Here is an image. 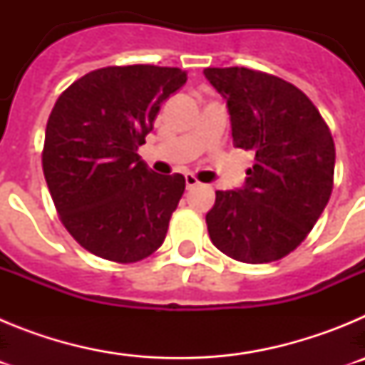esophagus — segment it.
I'll return each mask as SVG.
<instances>
[{
  "instance_id": "obj_1",
  "label": "esophagus",
  "mask_w": 365,
  "mask_h": 365,
  "mask_svg": "<svg viewBox=\"0 0 365 365\" xmlns=\"http://www.w3.org/2000/svg\"><path fill=\"white\" fill-rule=\"evenodd\" d=\"M185 180H186V188H188V190H192V188H195V186H199L197 177L192 175V173H188V175H185Z\"/></svg>"
}]
</instances>
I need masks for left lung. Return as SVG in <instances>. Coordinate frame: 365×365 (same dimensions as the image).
Segmentation results:
<instances>
[{
  "label": "left lung",
  "instance_id": "1",
  "mask_svg": "<svg viewBox=\"0 0 365 365\" xmlns=\"http://www.w3.org/2000/svg\"><path fill=\"white\" fill-rule=\"evenodd\" d=\"M205 76L227 100L234 146L256 155L243 188L215 192L206 214L212 243L241 263L282 259L307 237L331 197V131L307 95L274 74L208 67Z\"/></svg>",
  "mask_w": 365,
  "mask_h": 365
}]
</instances>
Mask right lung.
Here are the masks:
<instances>
[{"mask_svg":"<svg viewBox=\"0 0 365 365\" xmlns=\"http://www.w3.org/2000/svg\"><path fill=\"white\" fill-rule=\"evenodd\" d=\"M185 83L179 67L115 66L87 73L58 96L43 175L63 227L95 256L135 263L163 245L186 180L151 172L137 150L160 104Z\"/></svg>","mask_w":365,"mask_h":365,"instance_id":"add662e5","label":"right lung"}]
</instances>
